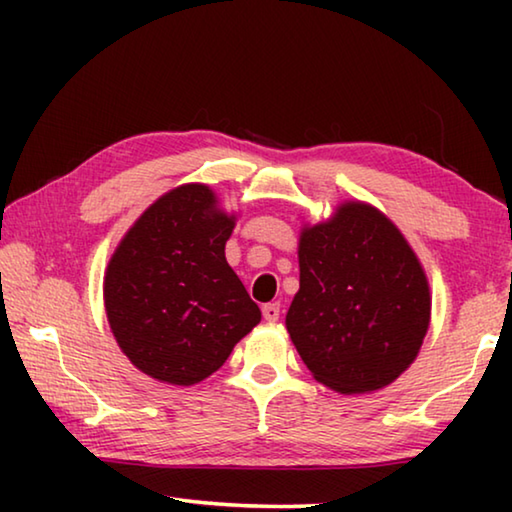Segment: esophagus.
<instances>
[{
	"label": "esophagus",
	"instance_id": "obj_1",
	"mask_svg": "<svg viewBox=\"0 0 512 512\" xmlns=\"http://www.w3.org/2000/svg\"><path fill=\"white\" fill-rule=\"evenodd\" d=\"M262 314L268 323H275V320H280V305L277 302H268V305L262 307Z\"/></svg>",
	"mask_w": 512,
	"mask_h": 512
}]
</instances>
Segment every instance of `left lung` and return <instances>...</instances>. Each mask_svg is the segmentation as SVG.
Here are the masks:
<instances>
[{"mask_svg":"<svg viewBox=\"0 0 512 512\" xmlns=\"http://www.w3.org/2000/svg\"><path fill=\"white\" fill-rule=\"evenodd\" d=\"M300 289L287 311L298 354L320 384L379 391L418 357L429 329L424 268L391 219L350 201L300 232Z\"/></svg>","mask_w":512,"mask_h":512,"instance_id":"1","label":"left lung"}]
</instances>
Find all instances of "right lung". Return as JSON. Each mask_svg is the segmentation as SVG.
Returning <instances> with one entry per match:
<instances>
[{
	"label": "right lung",
	"mask_w": 512,
	"mask_h": 512,
	"mask_svg": "<svg viewBox=\"0 0 512 512\" xmlns=\"http://www.w3.org/2000/svg\"><path fill=\"white\" fill-rule=\"evenodd\" d=\"M235 216L207 185L160 196L110 257L103 300L112 334L135 368L176 386L219 370L262 311L230 264Z\"/></svg>",
	"instance_id": "right-lung-1"
}]
</instances>
